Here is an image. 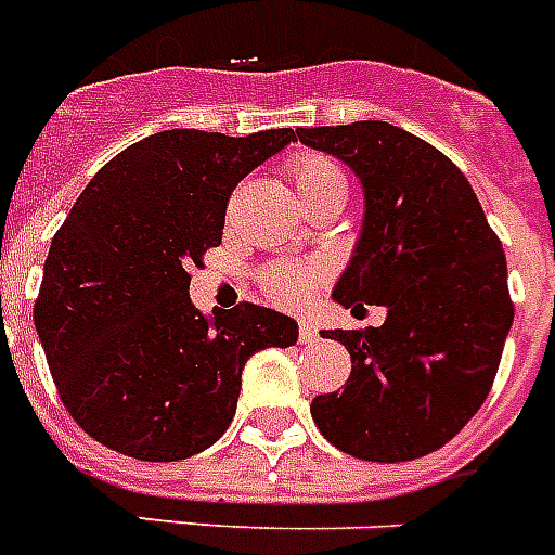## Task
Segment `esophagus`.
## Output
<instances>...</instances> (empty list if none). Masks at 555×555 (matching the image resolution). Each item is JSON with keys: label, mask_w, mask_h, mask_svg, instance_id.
<instances>
[{"label": "esophagus", "mask_w": 555, "mask_h": 555, "mask_svg": "<svg viewBox=\"0 0 555 555\" xmlns=\"http://www.w3.org/2000/svg\"><path fill=\"white\" fill-rule=\"evenodd\" d=\"M317 339H319V327L313 324V319L301 317L299 319V341L301 345H313Z\"/></svg>", "instance_id": "34e87169"}]
</instances>
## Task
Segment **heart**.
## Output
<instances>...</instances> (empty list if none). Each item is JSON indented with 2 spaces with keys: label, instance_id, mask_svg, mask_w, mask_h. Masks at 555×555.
Masks as SVG:
<instances>
[{
  "label": "heart",
  "instance_id": "1",
  "mask_svg": "<svg viewBox=\"0 0 555 555\" xmlns=\"http://www.w3.org/2000/svg\"><path fill=\"white\" fill-rule=\"evenodd\" d=\"M291 170L301 202L322 199V196H345V173L336 162H331L322 153H301L293 159ZM319 276H322V270L317 264H279L268 273L264 287H268L270 299L296 308L313 296Z\"/></svg>",
  "mask_w": 555,
  "mask_h": 555
}]
</instances>
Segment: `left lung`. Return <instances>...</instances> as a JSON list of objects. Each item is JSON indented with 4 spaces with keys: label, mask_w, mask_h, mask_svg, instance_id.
Returning <instances> with one entry per match:
<instances>
[{
    "label": "left lung",
    "mask_w": 555,
    "mask_h": 555,
    "mask_svg": "<svg viewBox=\"0 0 555 555\" xmlns=\"http://www.w3.org/2000/svg\"><path fill=\"white\" fill-rule=\"evenodd\" d=\"M301 145L362 184V231L333 285L341 308L382 305L385 324L322 331L353 371L310 416L333 448L410 462L448 444L488 399L513 324L507 262L465 173L387 121L296 128Z\"/></svg>",
    "instance_id": "obj_1"
}]
</instances>
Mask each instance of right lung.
Masks as SVG:
<instances>
[{
	"label": "right lung",
	"mask_w": 555,
	"mask_h": 555,
	"mask_svg": "<svg viewBox=\"0 0 555 555\" xmlns=\"http://www.w3.org/2000/svg\"><path fill=\"white\" fill-rule=\"evenodd\" d=\"M291 142V128L153 133L90 179L53 236L34 324L62 404L105 448L202 453L231 425L247 359L296 345L279 310L245 301L205 319L188 293L233 188Z\"/></svg>",
	"instance_id": "add662e5"
}]
</instances>
